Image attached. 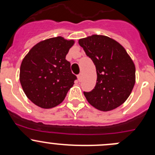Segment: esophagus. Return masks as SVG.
I'll list each match as a JSON object with an SVG mask.
<instances>
[{
  "label": "esophagus",
  "mask_w": 155,
  "mask_h": 155,
  "mask_svg": "<svg viewBox=\"0 0 155 155\" xmlns=\"http://www.w3.org/2000/svg\"><path fill=\"white\" fill-rule=\"evenodd\" d=\"M77 78H78V80H79V82H81V81H82V74H79V75H78Z\"/></svg>",
  "instance_id": "esophagus-1"
}]
</instances>
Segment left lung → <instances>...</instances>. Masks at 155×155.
<instances>
[{"label":"left lung","mask_w":155,"mask_h":155,"mask_svg":"<svg viewBox=\"0 0 155 155\" xmlns=\"http://www.w3.org/2000/svg\"><path fill=\"white\" fill-rule=\"evenodd\" d=\"M79 44L94 64L97 82L90 92L84 91L87 102L103 112L124 104L136 82L134 61L119 43L104 35L89 36Z\"/></svg>","instance_id":"8db88e82"}]
</instances>
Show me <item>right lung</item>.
Returning <instances> with one entry per match:
<instances>
[{"label":"right lung","mask_w":155,"mask_h":155,"mask_svg":"<svg viewBox=\"0 0 155 155\" xmlns=\"http://www.w3.org/2000/svg\"><path fill=\"white\" fill-rule=\"evenodd\" d=\"M73 40L52 37L33 46L23 58L19 80L28 98L35 105L51 109L64 100L76 76L66 55Z\"/></svg>","instance_id":"1"}]
</instances>
